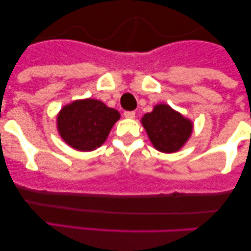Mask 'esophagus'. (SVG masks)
I'll list each match as a JSON object with an SVG mask.
<instances>
[{
    "label": "esophagus",
    "mask_w": 251,
    "mask_h": 251,
    "mask_svg": "<svg viewBox=\"0 0 251 251\" xmlns=\"http://www.w3.org/2000/svg\"><path fill=\"white\" fill-rule=\"evenodd\" d=\"M124 117L127 118V119H133L135 117V112L134 111H125L124 112Z\"/></svg>",
    "instance_id": "1"
}]
</instances>
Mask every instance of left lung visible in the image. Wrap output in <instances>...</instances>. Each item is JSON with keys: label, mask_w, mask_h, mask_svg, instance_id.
Segmentation results:
<instances>
[{"label": "left lung", "mask_w": 251, "mask_h": 251, "mask_svg": "<svg viewBox=\"0 0 251 251\" xmlns=\"http://www.w3.org/2000/svg\"><path fill=\"white\" fill-rule=\"evenodd\" d=\"M142 124L152 145L165 153L179 151L188 142L194 127L191 120L166 103L155 105L153 111L143 117Z\"/></svg>", "instance_id": "8db88e82"}]
</instances>
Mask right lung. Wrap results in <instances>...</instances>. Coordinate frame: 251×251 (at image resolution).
<instances>
[{
	"mask_svg": "<svg viewBox=\"0 0 251 251\" xmlns=\"http://www.w3.org/2000/svg\"><path fill=\"white\" fill-rule=\"evenodd\" d=\"M119 118L117 109L99 100H75L63 106L57 114V131L71 148L93 151L105 143Z\"/></svg>",
	"mask_w": 251,
	"mask_h": 251,
	"instance_id": "right-lung-1",
	"label": "right lung"
}]
</instances>
